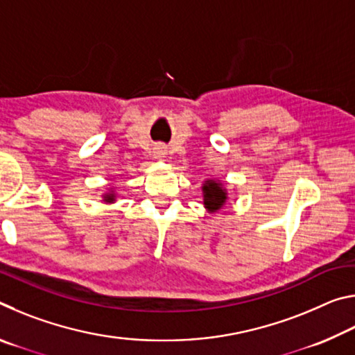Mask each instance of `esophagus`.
Listing matches in <instances>:
<instances>
[{"label": "esophagus", "mask_w": 355, "mask_h": 355, "mask_svg": "<svg viewBox=\"0 0 355 355\" xmlns=\"http://www.w3.org/2000/svg\"><path fill=\"white\" fill-rule=\"evenodd\" d=\"M155 156H156V158H164V156H166V150H164V147H156L155 148Z\"/></svg>", "instance_id": "34e87169"}]
</instances>
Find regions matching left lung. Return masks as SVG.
<instances>
[{"label": "left lung", "mask_w": 355, "mask_h": 355, "mask_svg": "<svg viewBox=\"0 0 355 355\" xmlns=\"http://www.w3.org/2000/svg\"><path fill=\"white\" fill-rule=\"evenodd\" d=\"M203 192V205L208 209V213H218L219 209L225 205L227 202V189L224 183L219 180L208 178L202 186Z\"/></svg>", "instance_id": "left-lung-1"}]
</instances>
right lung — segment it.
Instances as JSON below:
<instances>
[{
  "instance_id": "1",
  "label": "right lung",
  "mask_w": 355,
  "mask_h": 355,
  "mask_svg": "<svg viewBox=\"0 0 355 355\" xmlns=\"http://www.w3.org/2000/svg\"><path fill=\"white\" fill-rule=\"evenodd\" d=\"M103 202H106V203H114V202H116V192L112 191V188H111V191H107V192H105V194H103Z\"/></svg>"
}]
</instances>
